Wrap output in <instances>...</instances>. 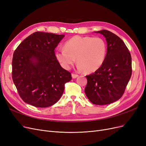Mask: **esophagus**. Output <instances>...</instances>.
<instances>
[{"label":"esophagus","instance_id":"obj_1","mask_svg":"<svg viewBox=\"0 0 146 146\" xmlns=\"http://www.w3.org/2000/svg\"><path fill=\"white\" fill-rule=\"evenodd\" d=\"M72 76L73 78L75 79V78H76L78 76V74H74V73H72Z\"/></svg>","mask_w":146,"mask_h":146}]
</instances>
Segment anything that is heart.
<instances>
[{
  "label": "heart",
  "mask_w": 146,
  "mask_h": 146,
  "mask_svg": "<svg viewBox=\"0 0 146 146\" xmlns=\"http://www.w3.org/2000/svg\"><path fill=\"white\" fill-rule=\"evenodd\" d=\"M64 47L56 51L55 56L65 69L71 68L76 59L79 70L95 72L102 66L106 57V43L99 37L74 36L65 42Z\"/></svg>",
  "instance_id": "heart-1"
}]
</instances>
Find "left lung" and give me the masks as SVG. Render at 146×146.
Wrapping results in <instances>:
<instances>
[{"mask_svg":"<svg viewBox=\"0 0 146 146\" xmlns=\"http://www.w3.org/2000/svg\"><path fill=\"white\" fill-rule=\"evenodd\" d=\"M95 33L106 37L107 51L102 66L86 76L85 93L93 104L106 105L119 100L123 95L132 72L131 58L120 37L106 30Z\"/></svg>","mask_w":146,"mask_h":146,"instance_id":"obj_1","label":"left lung"}]
</instances>
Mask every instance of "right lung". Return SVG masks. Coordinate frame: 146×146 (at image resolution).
<instances>
[{
	"mask_svg": "<svg viewBox=\"0 0 146 146\" xmlns=\"http://www.w3.org/2000/svg\"><path fill=\"white\" fill-rule=\"evenodd\" d=\"M65 36L37 31L28 36L15 50L12 78L22 100L36 107H47L62 95L71 73L56 59L54 49Z\"/></svg>",
	"mask_w": 146,
	"mask_h": 146,
	"instance_id": "1",
	"label": "right lung"
}]
</instances>
